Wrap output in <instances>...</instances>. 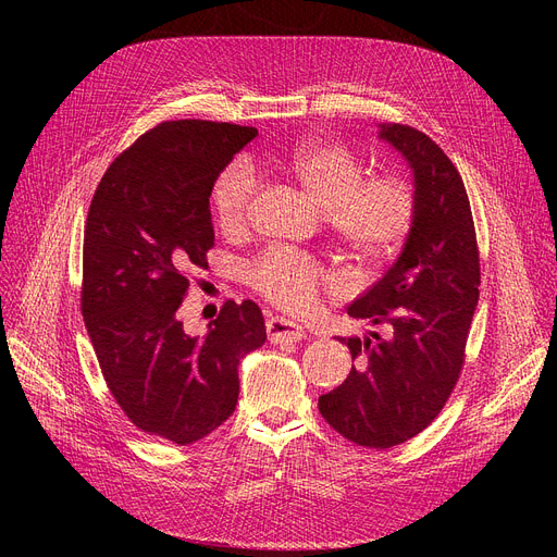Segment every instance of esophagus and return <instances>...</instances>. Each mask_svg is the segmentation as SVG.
Returning a JSON list of instances; mask_svg holds the SVG:
<instances>
[{
  "label": "esophagus",
  "instance_id": "esophagus-1",
  "mask_svg": "<svg viewBox=\"0 0 557 557\" xmlns=\"http://www.w3.org/2000/svg\"><path fill=\"white\" fill-rule=\"evenodd\" d=\"M267 332H269L271 343H294V341H302L307 336L300 325L290 323V320L280 318V315L267 318Z\"/></svg>",
  "mask_w": 557,
  "mask_h": 557
}]
</instances>
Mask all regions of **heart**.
Returning <instances> with one entry per match:
<instances>
[{
  "instance_id": "heart-1",
  "label": "heart",
  "mask_w": 557,
  "mask_h": 557,
  "mask_svg": "<svg viewBox=\"0 0 557 557\" xmlns=\"http://www.w3.org/2000/svg\"><path fill=\"white\" fill-rule=\"evenodd\" d=\"M280 166L327 212L334 237L357 259L386 261L411 237L418 194L406 175L376 173L366 178V160L345 144H302ZM257 194L259 178L246 160L232 162L219 175L212 205L225 234L248 225ZM248 280L259 296L290 313L311 309L320 288L332 282L315 259L284 246L261 252L250 263Z\"/></svg>"
}]
</instances>
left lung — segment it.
<instances>
[{
  "label": "left lung",
  "instance_id": "obj_1",
  "mask_svg": "<svg viewBox=\"0 0 557 557\" xmlns=\"http://www.w3.org/2000/svg\"><path fill=\"white\" fill-rule=\"evenodd\" d=\"M379 137L413 169L418 219L388 273L347 313L393 332L338 338L357 366L318 397V411L349 443L391 449L424 431L458 382L481 263L470 198L441 146L404 124H382Z\"/></svg>",
  "mask_w": 557,
  "mask_h": 557
}]
</instances>
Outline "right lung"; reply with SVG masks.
<instances>
[{
    "label": "right lung",
    "mask_w": 557,
    "mask_h": 557,
    "mask_svg": "<svg viewBox=\"0 0 557 557\" xmlns=\"http://www.w3.org/2000/svg\"><path fill=\"white\" fill-rule=\"evenodd\" d=\"M252 126L178 120L103 173L83 234L81 313L106 384L144 433L191 445L237 406L239 361L267 341L261 309L227 300L202 338L178 309L214 246L210 196Z\"/></svg>",
    "instance_id": "add662e5"
}]
</instances>
